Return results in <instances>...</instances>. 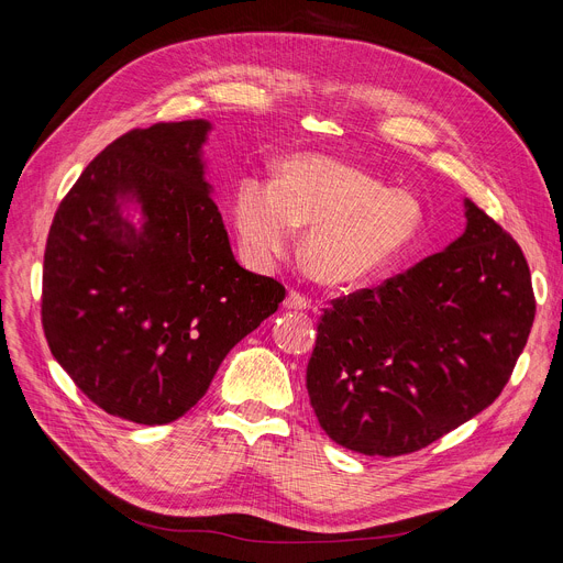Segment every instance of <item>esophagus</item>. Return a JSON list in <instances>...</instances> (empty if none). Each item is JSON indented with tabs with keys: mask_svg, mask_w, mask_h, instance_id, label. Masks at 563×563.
<instances>
[{
	"mask_svg": "<svg viewBox=\"0 0 563 563\" xmlns=\"http://www.w3.org/2000/svg\"><path fill=\"white\" fill-rule=\"evenodd\" d=\"M284 307L290 309V311H307L311 307V300L305 298L302 292H298V290H288V296L284 300Z\"/></svg>",
	"mask_w": 563,
	"mask_h": 563,
	"instance_id": "34e87169",
	"label": "esophagus"
}]
</instances>
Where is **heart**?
Listing matches in <instances>:
<instances>
[{
  "label": "heart",
  "instance_id": "obj_1",
  "mask_svg": "<svg viewBox=\"0 0 563 563\" xmlns=\"http://www.w3.org/2000/svg\"><path fill=\"white\" fill-rule=\"evenodd\" d=\"M231 218L250 261L271 265L286 256L296 229L309 227L302 250L309 275L328 286H360L408 252L423 212L410 192L307 153L286 157L277 183L240 180Z\"/></svg>",
  "mask_w": 563,
  "mask_h": 563
}]
</instances>
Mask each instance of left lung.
<instances>
[{
    "label": "left lung",
    "instance_id": "8db88e82",
    "mask_svg": "<svg viewBox=\"0 0 563 563\" xmlns=\"http://www.w3.org/2000/svg\"><path fill=\"white\" fill-rule=\"evenodd\" d=\"M459 240L320 316L307 391L323 431L364 456L440 440L501 394L537 313L516 240L474 201Z\"/></svg>",
    "mask_w": 563,
    "mask_h": 563
}]
</instances>
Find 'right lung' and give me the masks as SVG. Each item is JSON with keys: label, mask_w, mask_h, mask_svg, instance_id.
I'll use <instances>...</instances> for the list:
<instances>
[{"label": "right lung", "mask_w": 563, "mask_h": 563, "mask_svg": "<svg viewBox=\"0 0 563 563\" xmlns=\"http://www.w3.org/2000/svg\"><path fill=\"white\" fill-rule=\"evenodd\" d=\"M203 119L112 142L70 187L43 261V330L70 380L107 415L169 423L199 404L231 347L286 288L240 267L210 197ZM128 202L143 224L123 216Z\"/></svg>", "instance_id": "1"}]
</instances>
